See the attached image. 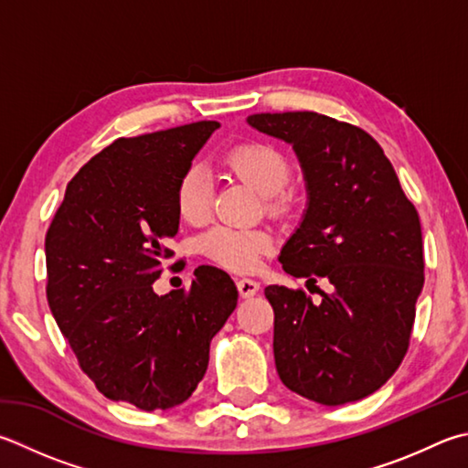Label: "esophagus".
I'll return each mask as SVG.
<instances>
[{"mask_svg":"<svg viewBox=\"0 0 468 468\" xmlns=\"http://www.w3.org/2000/svg\"><path fill=\"white\" fill-rule=\"evenodd\" d=\"M237 291H239V294L243 296V299H250V296L258 294L260 284L256 282V280H251V278H237Z\"/></svg>","mask_w":468,"mask_h":468,"instance_id":"1","label":"esophagus"}]
</instances>
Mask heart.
Listing matches in <instances>:
<instances>
[{"label":"heart","mask_w":468,"mask_h":468,"mask_svg":"<svg viewBox=\"0 0 468 468\" xmlns=\"http://www.w3.org/2000/svg\"><path fill=\"white\" fill-rule=\"evenodd\" d=\"M225 165L253 190L266 197L271 210H284L286 198L280 194L288 177L291 164L276 147L268 143L248 141L227 151ZM212 182L205 167L190 165L176 186V208L186 223L200 225L210 215ZM271 248V237L261 229L212 227L198 239V250L217 266L233 271H250Z\"/></svg>","instance_id":"1"}]
</instances>
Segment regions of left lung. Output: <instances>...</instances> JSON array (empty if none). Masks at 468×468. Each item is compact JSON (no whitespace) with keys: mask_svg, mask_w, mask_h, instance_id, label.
<instances>
[{"mask_svg":"<svg viewBox=\"0 0 468 468\" xmlns=\"http://www.w3.org/2000/svg\"><path fill=\"white\" fill-rule=\"evenodd\" d=\"M248 122L291 143L307 182L303 223L280 251L286 274L331 292L268 286L280 380L321 405L358 401L403 362L423 288L418 210L385 151L358 126L317 112L251 114Z\"/></svg>","mask_w":468,"mask_h":468,"instance_id":"1","label":"left lung"}]
</instances>
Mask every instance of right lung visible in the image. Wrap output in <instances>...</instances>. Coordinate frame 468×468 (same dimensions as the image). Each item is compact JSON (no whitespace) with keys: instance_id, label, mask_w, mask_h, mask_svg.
Returning <instances> with one entry per match:
<instances>
[{"instance_id":"add662e5","label":"right lung","mask_w":468,"mask_h":468,"mask_svg":"<svg viewBox=\"0 0 468 468\" xmlns=\"http://www.w3.org/2000/svg\"><path fill=\"white\" fill-rule=\"evenodd\" d=\"M217 129L202 121L116 139L67 184L45 237L48 307L81 370L143 411L194 393L210 339L237 307L233 280L215 266L194 270L188 291L151 286L174 256L177 180Z\"/></svg>"}]
</instances>
